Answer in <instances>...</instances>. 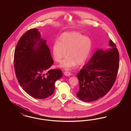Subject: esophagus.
Masks as SVG:
<instances>
[{
    "instance_id": "1",
    "label": "esophagus",
    "mask_w": 131,
    "mask_h": 131,
    "mask_svg": "<svg viewBox=\"0 0 131 131\" xmlns=\"http://www.w3.org/2000/svg\"><path fill=\"white\" fill-rule=\"evenodd\" d=\"M64 75H65L66 76H70V75H71V73L69 72L68 71H65V72H64Z\"/></svg>"
}]
</instances>
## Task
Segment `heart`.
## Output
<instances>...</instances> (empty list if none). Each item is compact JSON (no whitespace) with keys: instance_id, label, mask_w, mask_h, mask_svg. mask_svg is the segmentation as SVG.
<instances>
[{"instance_id":"1","label":"heart","mask_w":131,"mask_h":131,"mask_svg":"<svg viewBox=\"0 0 131 131\" xmlns=\"http://www.w3.org/2000/svg\"><path fill=\"white\" fill-rule=\"evenodd\" d=\"M91 41L89 38L81 33L71 31L63 33L59 40H56L52 46L53 57L60 62L67 55L61 66L69 69L77 65L83 64L88 57L91 50Z\"/></svg>"}]
</instances>
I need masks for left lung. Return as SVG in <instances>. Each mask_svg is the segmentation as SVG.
Segmentation results:
<instances>
[{
	"mask_svg": "<svg viewBox=\"0 0 131 131\" xmlns=\"http://www.w3.org/2000/svg\"><path fill=\"white\" fill-rule=\"evenodd\" d=\"M110 49L98 50L78 73L80 88L77 96L84 102H92L104 96L112 88L119 66V55L112 40Z\"/></svg>",
	"mask_w": 131,
	"mask_h": 131,
	"instance_id": "1",
	"label": "left lung"
}]
</instances>
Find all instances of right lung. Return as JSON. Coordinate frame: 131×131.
I'll use <instances>...</instances> for the list:
<instances>
[{
  "mask_svg": "<svg viewBox=\"0 0 131 131\" xmlns=\"http://www.w3.org/2000/svg\"><path fill=\"white\" fill-rule=\"evenodd\" d=\"M40 35L36 28L26 31L20 38L14 53V68L19 84L36 99H45L53 93L54 83L63 75L59 69L50 70L54 61L47 41Z\"/></svg>",
  "mask_w": 131,
  "mask_h": 131,
  "instance_id": "add662e5",
  "label": "right lung"
}]
</instances>
